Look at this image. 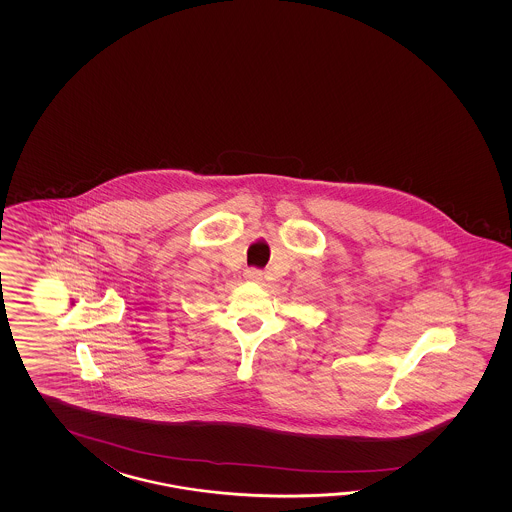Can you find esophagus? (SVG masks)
Segmentation results:
<instances>
[{
  "instance_id": "34e87169",
  "label": "esophagus",
  "mask_w": 512,
  "mask_h": 512,
  "mask_svg": "<svg viewBox=\"0 0 512 512\" xmlns=\"http://www.w3.org/2000/svg\"><path fill=\"white\" fill-rule=\"evenodd\" d=\"M261 276H263V272L260 269H256V267H251V269L245 271V278L251 280V282H260Z\"/></svg>"
}]
</instances>
